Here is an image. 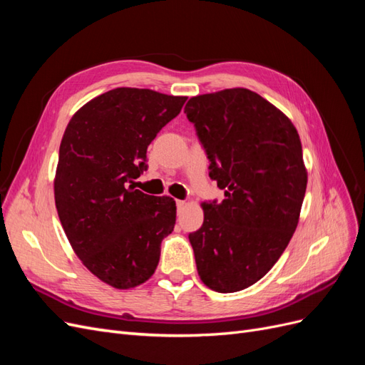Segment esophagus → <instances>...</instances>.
<instances>
[{
    "label": "esophagus",
    "mask_w": 365,
    "mask_h": 365,
    "mask_svg": "<svg viewBox=\"0 0 365 365\" xmlns=\"http://www.w3.org/2000/svg\"><path fill=\"white\" fill-rule=\"evenodd\" d=\"M187 204L184 201H176V208H178V212H181V210L185 207Z\"/></svg>",
    "instance_id": "34e87169"
}]
</instances>
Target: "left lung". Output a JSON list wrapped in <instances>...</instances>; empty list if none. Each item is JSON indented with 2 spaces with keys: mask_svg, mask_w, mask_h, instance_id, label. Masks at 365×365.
<instances>
[{
  "mask_svg": "<svg viewBox=\"0 0 365 365\" xmlns=\"http://www.w3.org/2000/svg\"><path fill=\"white\" fill-rule=\"evenodd\" d=\"M184 113L210 161L222 202L202 204L189 235L197 274L216 292L259 282L288 247L300 217L307 172L295 126L247 88L192 97Z\"/></svg>",
  "mask_w": 365,
  "mask_h": 365,
  "instance_id": "left-lung-1",
  "label": "left lung"
}]
</instances>
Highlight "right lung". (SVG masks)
<instances>
[{
	"label": "right lung",
	"instance_id": "obj_1",
	"mask_svg": "<svg viewBox=\"0 0 365 365\" xmlns=\"http://www.w3.org/2000/svg\"><path fill=\"white\" fill-rule=\"evenodd\" d=\"M187 97L115 88L83 105L65 129L54 201L70 244L96 277L117 289L145 283L175 227L169 196L137 190L148 146Z\"/></svg>",
	"mask_w": 365,
	"mask_h": 365
}]
</instances>
